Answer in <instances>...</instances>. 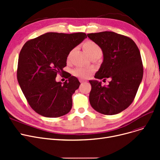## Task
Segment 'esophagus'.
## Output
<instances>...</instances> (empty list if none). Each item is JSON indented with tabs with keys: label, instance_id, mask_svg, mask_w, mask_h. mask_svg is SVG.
I'll return each mask as SVG.
<instances>
[{
	"label": "esophagus",
	"instance_id": "obj_1",
	"mask_svg": "<svg viewBox=\"0 0 160 160\" xmlns=\"http://www.w3.org/2000/svg\"><path fill=\"white\" fill-rule=\"evenodd\" d=\"M79 81H80L81 83H84V82H86L84 79H82V78H80V79H79Z\"/></svg>",
	"mask_w": 160,
	"mask_h": 160
}]
</instances>
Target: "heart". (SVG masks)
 <instances>
[{
    "label": "heart",
    "mask_w": 160,
    "mask_h": 160,
    "mask_svg": "<svg viewBox=\"0 0 160 160\" xmlns=\"http://www.w3.org/2000/svg\"><path fill=\"white\" fill-rule=\"evenodd\" d=\"M83 47L85 50V51L87 52V54L89 56H91L92 54H96V53H102L101 48H100V47L93 41H88L83 44ZM72 51L73 50H72V51L69 53L68 57H67V59H68V60L69 59ZM91 72H92V70L91 69L87 68V67H77L75 69H74L73 74L78 77L84 78L88 77L89 74Z\"/></svg>",
    "instance_id": "1"
}]
</instances>
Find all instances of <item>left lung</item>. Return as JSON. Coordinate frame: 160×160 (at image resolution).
Masks as SVG:
<instances>
[{
  "label": "left lung",
  "instance_id": "1",
  "mask_svg": "<svg viewBox=\"0 0 160 160\" xmlns=\"http://www.w3.org/2000/svg\"><path fill=\"white\" fill-rule=\"evenodd\" d=\"M88 37L101 48L104 60L95 78H110L109 85L89 80V102L104 115H115L133 101L143 74L139 50L131 38L113 32L88 33Z\"/></svg>",
  "mask_w": 160,
  "mask_h": 160
}]
</instances>
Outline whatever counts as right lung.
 Here are the masks:
<instances>
[{
  "instance_id": "1",
  "label": "right lung",
  "mask_w": 160,
  "mask_h": 160,
  "mask_svg": "<svg viewBox=\"0 0 160 160\" xmlns=\"http://www.w3.org/2000/svg\"><path fill=\"white\" fill-rule=\"evenodd\" d=\"M87 38L85 33L48 32L24 43L19 56L17 77L30 107L46 117H59L72 108V95L80 83L63 70L71 50ZM58 73L67 78L62 84Z\"/></svg>"
}]
</instances>
